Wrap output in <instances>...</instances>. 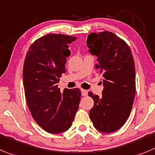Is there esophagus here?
I'll return each mask as SVG.
<instances>
[{
	"mask_svg": "<svg viewBox=\"0 0 155 155\" xmlns=\"http://www.w3.org/2000/svg\"><path fill=\"white\" fill-rule=\"evenodd\" d=\"M81 91L82 96L85 97V96L87 95V91H85V90H84V89H81Z\"/></svg>",
	"mask_w": 155,
	"mask_h": 155,
	"instance_id": "1",
	"label": "esophagus"
}]
</instances>
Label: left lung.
Returning a JSON list of instances; mask_svg holds the SVG:
<instances>
[{
    "label": "left lung",
    "mask_w": 155,
    "mask_h": 155,
    "mask_svg": "<svg viewBox=\"0 0 155 155\" xmlns=\"http://www.w3.org/2000/svg\"><path fill=\"white\" fill-rule=\"evenodd\" d=\"M91 54L98 57L97 65L103 76L102 96L88 95L94 101L90 110L94 126L110 133L120 129L130 115L135 95V61L123 39L109 31L91 32L87 39Z\"/></svg>",
    "instance_id": "1"
}]
</instances>
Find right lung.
Instances as JSON below:
<instances>
[{"label": "right lung", "mask_w": 155, "mask_h": 155, "mask_svg": "<svg viewBox=\"0 0 155 155\" xmlns=\"http://www.w3.org/2000/svg\"><path fill=\"white\" fill-rule=\"evenodd\" d=\"M75 36L51 33L30 45L23 64V85L26 103L36 123L47 132L61 133L71 126L78 110L81 92L64 89L57 84L65 73L68 44Z\"/></svg>", "instance_id": "1"}]
</instances>
